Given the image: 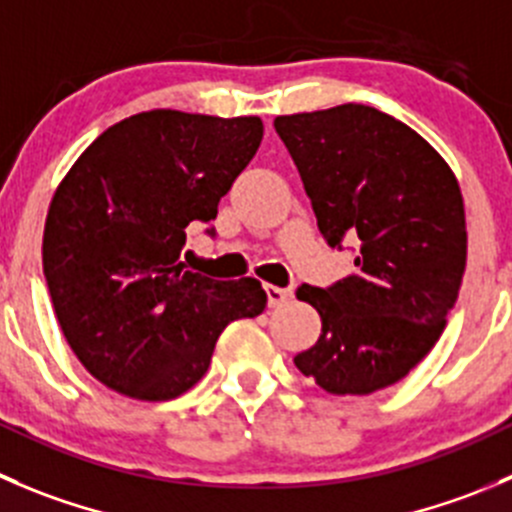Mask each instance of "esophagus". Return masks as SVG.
<instances>
[{"mask_svg": "<svg viewBox=\"0 0 512 512\" xmlns=\"http://www.w3.org/2000/svg\"><path fill=\"white\" fill-rule=\"evenodd\" d=\"M265 292H267V305L270 307L285 305V302L292 297L290 290H285V287H277V285H265Z\"/></svg>", "mask_w": 512, "mask_h": 512, "instance_id": "34e87169", "label": "esophagus"}]
</instances>
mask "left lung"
Returning a JSON list of instances; mask_svg holds the SVG:
<instances>
[{"mask_svg": "<svg viewBox=\"0 0 512 512\" xmlns=\"http://www.w3.org/2000/svg\"><path fill=\"white\" fill-rule=\"evenodd\" d=\"M330 247L357 242L355 272L297 287L322 332L297 370L332 395L403 380L440 340L468 260L460 185L400 119L365 104L275 119Z\"/></svg>", "mask_w": 512, "mask_h": 512, "instance_id": "1", "label": "left lung"}]
</instances>
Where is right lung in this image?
Here are the masks:
<instances>
[{"mask_svg": "<svg viewBox=\"0 0 512 512\" xmlns=\"http://www.w3.org/2000/svg\"><path fill=\"white\" fill-rule=\"evenodd\" d=\"M260 142V117L152 109L112 124L59 182L44 277L69 347L102 385L177 398L202 380L220 332L265 310L255 277L212 280L180 260L187 227L215 220Z\"/></svg>", "mask_w": 512, "mask_h": 512, "instance_id": "add662e5", "label": "right lung"}]
</instances>
